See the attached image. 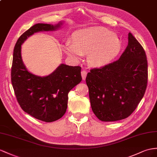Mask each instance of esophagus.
I'll use <instances>...</instances> for the list:
<instances>
[{"mask_svg": "<svg viewBox=\"0 0 157 157\" xmlns=\"http://www.w3.org/2000/svg\"><path fill=\"white\" fill-rule=\"evenodd\" d=\"M81 74H82V77L83 80H85L86 78V76H87V71L86 70H83L81 72Z\"/></svg>", "mask_w": 157, "mask_h": 157, "instance_id": "34e87169", "label": "esophagus"}]
</instances>
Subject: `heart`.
I'll list each match as a JSON object with an SVG mask.
<instances>
[{"instance_id":"obj_1","label":"heart","mask_w":157,"mask_h":157,"mask_svg":"<svg viewBox=\"0 0 157 157\" xmlns=\"http://www.w3.org/2000/svg\"><path fill=\"white\" fill-rule=\"evenodd\" d=\"M121 48L119 39L110 31L101 27H90L75 31L63 50L75 61L82 59L86 54L91 66L101 67L117 56Z\"/></svg>"}]
</instances>
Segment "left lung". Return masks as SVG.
Masks as SVG:
<instances>
[{"label": "left lung", "mask_w": 157, "mask_h": 157, "mask_svg": "<svg viewBox=\"0 0 157 157\" xmlns=\"http://www.w3.org/2000/svg\"><path fill=\"white\" fill-rule=\"evenodd\" d=\"M148 64L145 52L129 33L128 45L117 61L91 70L86 79L92 111L102 121L128 117L146 91Z\"/></svg>", "instance_id": "left-lung-1"}]
</instances>
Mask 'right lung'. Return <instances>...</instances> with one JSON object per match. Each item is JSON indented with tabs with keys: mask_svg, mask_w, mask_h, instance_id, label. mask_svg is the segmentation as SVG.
Segmentation results:
<instances>
[{
	"mask_svg": "<svg viewBox=\"0 0 157 157\" xmlns=\"http://www.w3.org/2000/svg\"><path fill=\"white\" fill-rule=\"evenodd\" d=\"M56 25L38 23L23 33L15 44L11 69V82L17 101L22 110L33 117L53 122L65 114L70 91L82 81L81 67L61 63L50 75H34L26 69L21 56V46L36 33L55 31Z\"/></svg>",
	"mask_w": 157,
	"mask_h": 157,
	"instance_id": "obj_1",
	"label": "right lung"
}]
</instances>
